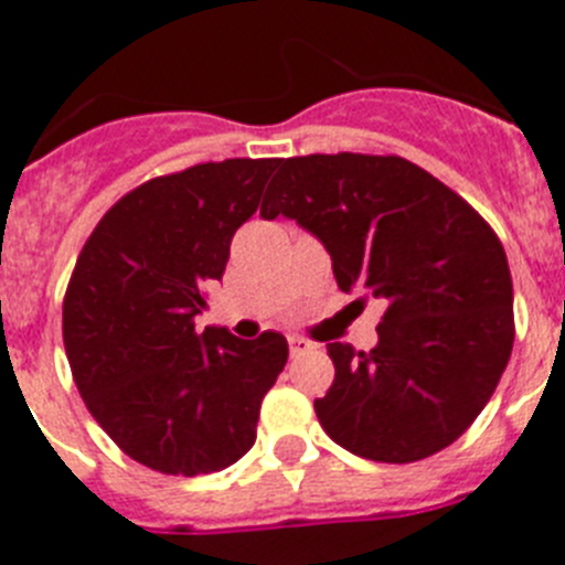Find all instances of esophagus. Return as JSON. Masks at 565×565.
<instances>
[{
	"label": "esophagus",
	"instance_id": "34e87169",
	"mask_svg": "<svg viewBox=\"0 0 565 565\" xmlns=\"http://www.w3.org/2000/svg\"><path fill=\"white\" fill-rule=\"evenodd\" d=\"M288 348H291V356H302V353L313 351V344L302 337H288Z\"/></svg>",
	"mask_w": 565,
	"mask_h": 565
}]
</instances>
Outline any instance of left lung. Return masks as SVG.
<instances>
[{
	"instance_id": "1",
	"label": "left lung",
	"mask_w": 565,
	"mask_h": 565,
	"mask_svg": "<svg viewBox=\"0 0 565 565\" xmlns=\"http://www.w3.org/2000/svg\"><path fill=\"white\" fill-rule=\"evenodd\" d=\"M259 214L326 246L344 294L384 302L373 351L331 342L337 376L313 402L353 456L411 463L450 447L495 393L515 319L507 252L452 189L396 154L279 161Z\"/></svg>"
}]
</instances>
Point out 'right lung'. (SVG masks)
I'll list each match as a JSON object with an SVG mask.
<instances>
[{"label":"right lung","mask_w":565,"mask_h":565,"mask_svg":"<svg viewBox=\"0 0 565 565\" xmlns=\"http://www.w3.org/2000/svg\"><path fill=\"white\" fill-rule=\"evenodd\" d=\"M277 163L228 158L147 181L78 254L62 313L70 371L104 433L143 467L209 476L254 447L286 337L198 333L194 319Z\"/></svg>","instance_id":"obj_1"}]
</instances>
